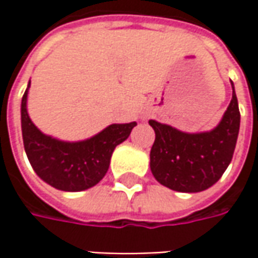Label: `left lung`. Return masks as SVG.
Returning <instances> with one entry per match:
<instances>
[{
  "mask_svg": "<svg viewBox=\"0 0 258 258\" xmlns=\"http://www.w3.org/2000/svg\"><path fill=\"white\" fill-rule=\"evenodd\" d=\"M231 87L233 99L220 123L211 131L191 134L149 120L155 131L149 165L161 185L178 192H201L223 176L233 159L240 131V110L233 82Z\"/></svg>",
  "mask_w": 258,
  "mask_h": 258,
  "instance_id": "obj_1",
  "label": "left lung"
}]
</instances>
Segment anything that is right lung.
<instances>
[{
    "instance_id": "obj_1",
    "label": "right lung",
    "mask_w": 258,
    "mask_h": 258,
    "mask_svg": "<svg viewBox=\"0 0 258 258\" xmlns=\"http://www.w3.org/2000/svg\"><path fill=\"white\" fill-rule=\"evenodd\" d=\"M21 100V131L27 158L34 172L55 189L79 192L100 182L114 148L129 138L136 122L113 123L83 141H61L41 132L27 110L28 90Z\"/></svg>"
}]
</instances>
